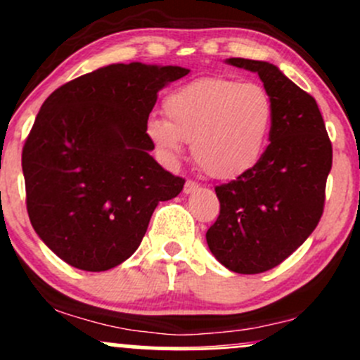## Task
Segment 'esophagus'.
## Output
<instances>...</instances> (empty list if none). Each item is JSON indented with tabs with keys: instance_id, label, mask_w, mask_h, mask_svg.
I'll return each mask as SVG.
<instances>
[{
	"instance_id": "esophagus-1",
	"label": "esophagus",
	"mask_w": 360,
	"mask_h": 360,
	"mask_svg": "<svg viewBox=\"0 0 360 360\" xmlns=\"http://www.w3.org/2000/svg\"><path fill=\"white\" fill-rule=\"evenodd\" d=\"M196 190H198V183H195V181L188 179L184 183V195H190V193H195Z\"/></svg>"
}]
</instances>
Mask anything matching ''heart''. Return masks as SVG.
<instances>
[{"label":"heart","instance_id":"heart-1","mask_svg":"<svg viewBox=\"0 0 360 360\" xmlns=\"http://www.w3.org/2000/svg\"><path fill=\"white\" fill-rule=\"evenodd\" d=\"M165 119L151 117L146 134L174 162L191 143L198 167L214 179H234L257 165L269 141L274 103L266 88L228 77L188 82L164 100Z\"/></svg>","mask_w":360,"mask_h":360}]
</instances>
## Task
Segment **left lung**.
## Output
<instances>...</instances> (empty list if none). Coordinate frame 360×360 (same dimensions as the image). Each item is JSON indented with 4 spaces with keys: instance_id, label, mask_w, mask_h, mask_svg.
Instances as JSON below:
<instances>
[{
    "instance_id": "obj_1",
    "label": "left lung",
    "mask_w": 360,
    "mask_h": 360,
    "mask_svg": "<svg viewBox=\"0 0 360 360\" xmlns=\"http://www.w3.org/2000/svg\"><path fill=\"white\" fill-rule=\"evenodd\" d=\"M226 63L259 74L274 103V124L255 167L215 186L221 212L207 243L229 271L259 274L288 259L316 229L333 148L316 100L278 67L247 58Z\"/></svg>"
}]
</instances>
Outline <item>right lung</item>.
I'll use <instances>...</instances> for the list:
<instances>
[{
  "mask_svg": "<svg viewBox=\"0 0 360 360\" xmlns=\"http://www.w3.org/2000/svg\"><path fill=\"white\" fill-rule=\"evenodd\" d=\"M190 70L112 63L55 89L22 150L30 224L82 271H108L136 252L160 202L183 191L150 155L158 91Z\"/></svg>",
  "mask_w": 360,
  "mask_h": 360,
  "instance_id": "obj_1",
  "label": "right lung"
}]
</instances>
